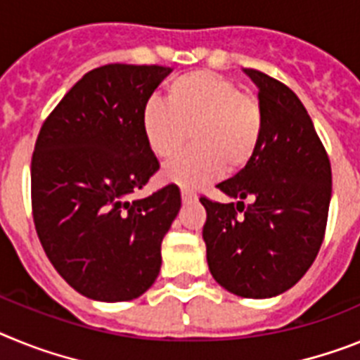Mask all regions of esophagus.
<instances>
[{"label": "esophagus", "instance_id": "34e87169", "mask_svg": "<svg viewBox=\"0 0 360 360\" xmlns=\"http://www.w3.org/2000/svg\"><path fill=\"white\" fill-rule=\"evenodd\" d=\"M181 199H183V202H192V201H195V199H198V195H195L192 190L183 188V190H181Z\"/></svg>", "mask_w": 360, "mask_h": 360}]
</instances>
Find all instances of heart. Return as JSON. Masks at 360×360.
Returning a JSON list of instances; mask_svg holds the SVG:
<instances>
[{
	"mask_svg": "<svg viewBox=\"0 0 360 360\" xmlns=\"http://www.w3.org/2000/svg\"><path fill=\"white\" fill-rule=\"evenodd\" d=\"M145 141L159 159H170L188 130L195 146L165 167L162 176L198 188L223 172H239L257 154L264 128L259 99L240 92L236 81L212 70L183 74L167 86V105L146 103L141 115Z\"/></svg>",
	"mask_w": 360,
	"mask_h": 360,
	"instance_id": "obj_1",
	"label": "heart"
}]
</instances>
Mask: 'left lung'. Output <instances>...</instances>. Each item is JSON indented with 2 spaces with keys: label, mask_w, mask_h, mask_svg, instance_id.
Returning a JSON list of instances; mask_svg holds the SVG:
<instances>
[{
  "label": "left lung",
  "mask_w": 360,
  "mask_h": 360,
  "mask_svg": "<svg viewBox=\"0 0 360 360\" xmlns=\"http://www.w3.org/2000/svg\"><path fill=\"white\" fill-rule=\"evenodd\" d=\"M245 74L259 89L261 143L243 170L217 184L236 202L201 198L202 239L210 274L224 290L266 299L292 288L317 257L326 232L331 167L301 99L264 72L245 68Z\"/></svg>",
  "instance_id": "left-lung-1"
}]
</instances>
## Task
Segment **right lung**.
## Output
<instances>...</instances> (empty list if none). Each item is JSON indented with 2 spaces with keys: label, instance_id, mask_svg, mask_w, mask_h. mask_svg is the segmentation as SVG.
Masks as SVG:
<instances>
[{
  "label": "right lung",
  "instance_id": "obj_1",
  "mask_svg": "<svg viewBox=\"0 0 360 360\" xmlns=\"http://www.w3.org/2000/svg\"><path fill=\"white\" fill-rule=\"evenodd\" d=\"M170 67L94 68L43 123L32 154V215L46 257L81 295L132 301L155 283L181 208L176 184L132 201L159 170L141 115Z\"/></svg>",
  "mask_w": 360,
  "mask_h": 360
}]
</instances>
